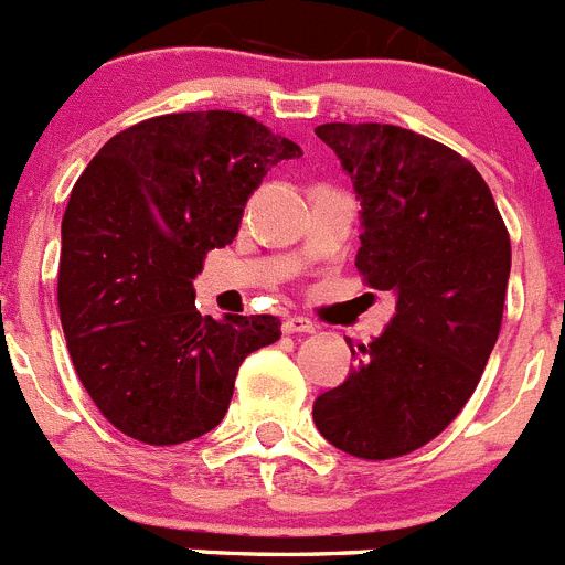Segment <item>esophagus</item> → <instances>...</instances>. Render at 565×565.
<instances>
[{
	"mask_svg": "<svg viewBox=\"0 0 565 565\" xmlns=\"http://www.w3.org/2000/svg\"><path fill=\"white\" fill-rule=\"evenodd\" d=\"M282 331L286 333H313L317 331V326H313L308 317H297V313H294V317H288L286 322H282Z\"/></svg>",
	"mask_w": 565,
	"mask_h": 565,
	"instance_id": "obj_1",
	"label": "esophagus"
}]
</instances>
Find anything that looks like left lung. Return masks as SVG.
Segmentation results:
<instances>
[{
	"label": "left lung",
	"mask_w": 565,
	"mask_h": 565,
	"mask_svg": "<svg viewBox=\"0 0 565 565\" xmlns=\"http://www.w3.org/2000/svg\"><path fill=\"white\" fill-rule=\"evenodd\" d=\"M317 135L362 203L359 274L396 294V317L313 402V424L348 456L387 461L433 441L476 393L501 333L509 232L478 169L450 147L393 124Z\"/></svg>",
	"instance_id": "1"
}]
</instances>
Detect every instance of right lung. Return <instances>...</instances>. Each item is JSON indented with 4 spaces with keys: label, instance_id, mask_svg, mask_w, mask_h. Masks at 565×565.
<instances>
[{
    "label": "right lung",
    "instance_id": "obj_1",
    "mask_svg": "<svg viewBox=\"0 0 565 565\" xmlns=\"http://www.w3.org/2000/svg\"><path fill=\"white\" fill-rule=\"evenodd\" d=\"M299 154L243 113H172L113 135L73 186L58 313L84 391L129 438L214 430L243 359L279 339L271 313L201 317L192 279L237 237L268 169Z\"/></svg>",
    "mask_w": 565,
    "mask_h": 565
}]
</instances>
